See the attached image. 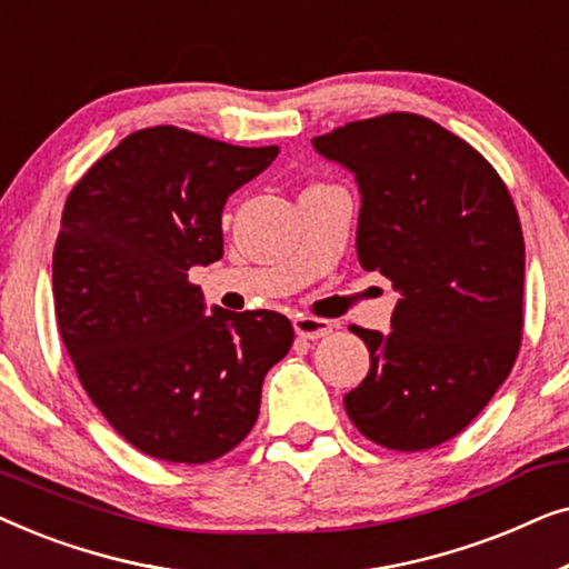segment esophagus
Listing matches in <instances>:
<instances>
[{"instance_id":"obj_1","label":"esophagus","mask_w":569,"mask_h":569,"mask_svg":"<svg viewBox=\"0 0 569 569\" xmlns=\"http://www.w3.org/2000/svg\"><path fill=\"white\" fill-rule=\"evenodd\" d=\"M292 326H295V333H298L300 339H310V341L329 337L333 329L331 321H326V318H316V316H298L292 321Z\"/></svg>"}]
</instances>
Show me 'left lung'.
Segmentation results:
<instances>
[{"label": "left lung", "mask_w": 569, "mask_h": 569, "mask_svg": "<svg viewBox=\"0 0 569 569\" xmlns=\"http://www.w3.org/2000/svg\"><path fill=\"white\" fill-rule=\"evenodd\" d=\"M360 186L357 259L399 292L391 333L352 326L370 372L345 396L357 430L415 453L456 438L516 365L523 230L508 186L461 137L383 113L316 137Z\"/></svg>", "instance_id": "8db88e82"}]
</instances>
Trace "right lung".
I'll list each match as a JSON object with an SVG mask.
<instances>
[{
    "mask_svg": "<svg viewBox=\"0 0 569 569\" xmlns=\"http://www.w3.org/2000/svg\"><path fill=\"white\" fill-rule=\"evenodd\" d=\"M279 147L139 129L69 191L53 306L77 378L116 432L170 463H207L251 432L261 383L290 352L274 310L204 313L191 267L222 259V209Z\"/></svg>",
    "mask_w": 569,
    "mask_h": 569,
    "instance_id": "right-lung-1",
    "label": "right lung"
}]
</instances>
